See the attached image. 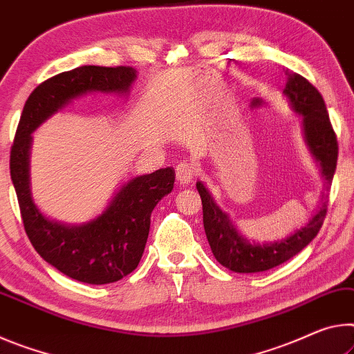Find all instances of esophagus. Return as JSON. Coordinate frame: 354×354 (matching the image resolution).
I'll list each match as a JSON object with an SVG mask.
<instances>
[{
	"instance_id": "1",
	"label": "esophagus",
	"mask_w": 354,
	"mask_h": 354,
	"mask_svg": "<svg viewBox=\"0 0 354 354\" xmlns=\"http://www.w3.org/2000/svg\"><path fill=\"white\" fill-rule=\"evenodd\" d=\"M176 176L177 180L182 185H188L193 182V178L196 176V166L191 163H180L176 167Z\"/></svg>"
}]
</instances>
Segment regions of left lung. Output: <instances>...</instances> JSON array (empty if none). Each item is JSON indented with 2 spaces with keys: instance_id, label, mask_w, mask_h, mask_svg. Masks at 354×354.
Masks as SVG:
<instances>
[{
  "instance_id": "left-lung-1",
  "label": "left lung",
  "mask_w": 354,
  "mask_h": 354,
  "mask_svg": "<svg viewBox=\"0 0 354 354\" xmlns=\"http://www.w3.org/2000/svg\"><path fill=\"white\" fill-rule=\"evenodd\" d=\"M283 95L295 113L301 115L304 142L320 166L324 178V193L314 215L303 227L293 230L286 239L256 243L248 240L227 213L223 212L202 182L196 183L204 212V229L212 252L219 263L235 273H260L274 268L297 256L315 239L326 215L328 191L337 166V138L329 122L326 105L320 92L298 73L286 72Z\"/></svg>"
}]
</instances>
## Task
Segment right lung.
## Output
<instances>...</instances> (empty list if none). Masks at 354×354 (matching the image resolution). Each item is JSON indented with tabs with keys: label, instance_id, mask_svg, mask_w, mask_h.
<instances>
[{
	"label": "right lung",
	"instance_id": "add662e5",
	"mask_svg": "<svg viewBox=\"0 0 354 354\" xmlns=\"http://www.w3.org/2000/svg\"><path fill=\"white\" fill-rule=\"evenodd\" d=\"M136 78L133 67L83 66L44 81L23 106L10 150V178L28 239L45 262L84 283L118 282L136 268L146 248L150 215L172 191L176 174L165 167L131 177L95 218L81 224L55 221L39 210L31 194V135L81 97L94 92L129 95Z\"/></svg>",
	"mask_w": 354,
	"mask_h": 354
}]
</instances>
